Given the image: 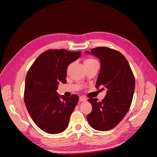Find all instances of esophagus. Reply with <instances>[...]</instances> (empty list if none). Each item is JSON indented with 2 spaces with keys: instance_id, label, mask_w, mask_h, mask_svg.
I'll return each instance as SVG.
<instances>
[{
  "instance_id": "34e87169",
  "label": "esophagus",
  "mask_w": 157,
  "mask_h": 157,
  "mask_svg": "<svg viewBox=\"0 0 157 157\" xmlns=\"http://www.w3.org/2000/svg\"><path fill=\"white\" fill-rule=\"evenodd\" d=\"M86 100V99L85 98L84 96H80L79 97V101H85Z\"/></svg>"
}]
</instances>
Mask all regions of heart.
<instances>
[{"label":"heart","instance_id":"obj_1","mask_svg":"<svg viewBox=\"0 0 157 157\" xmlns=\"http://www.w3.org/2000/svg\"><path fill=\"white\" fill-rule=\"evenodd\" d=\"M98 62L96 59H95L94 58H92V57H89V58H87L86 59H85L84 61V67H89V66H92L94 64H98ZM71 65L72 64H70L68 67V70L71 68Z\"/></svg>","mask_w":157,"mask_h":157}]
</instances>
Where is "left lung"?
I'll use <instances>...</instances> for the list:
<instances>
[{
	"mask_svg": "<svg viewBox=\"0 0 157 157\" xmlns=\"http://www.w3.org/2000/svg\"><path fill=\"white\" fill-rule=\"evenodd\" d=\"M85 53L99 59L101 69L96 88L107 90L101 101L97 98L88 99L92 111L87 115V121L95 130H110L120 123L130 107L135 89L134 76L125 57L119 52L98 47Z\"/></svg>",
	"mask_w": 157,
	"mask_h": 157,
	"instance_id": "8db88e82",
	"label": "left lung"
}]
</instances>
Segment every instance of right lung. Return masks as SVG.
<instances>
[{"label":"right lung","mask_w":157,"mask_h":157,"mask_svg":"<svg viewBox=\"0 0 157 157\" xmlns=\"http://www.w3.org/2000/svg\"><path fill=\"white\" fill-rule=\"evenodd\" d=\"M80 56V52L48 50L38 57L28 71L25 104L37 126L48 134H59L68 126L78 96L75 94L66 98L59 96L56 90L59 82H67L69 65Z\"/></svg>","instance_id":"add662e5"}]
</instances>
